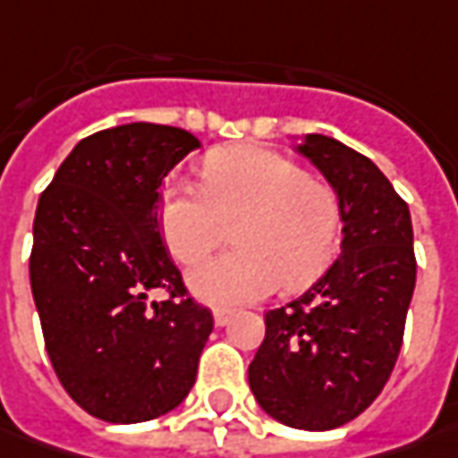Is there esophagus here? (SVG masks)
Returning a JSON list of instances; mask_svg holds the SVG:
<instances>
[{
  "mask_svg": "<svg viewBox=\"0 0 458 458\" xmlns=\"http://www.w3.org/2000/svg\"><path fill=\"white\" fill-rule=\"evenodd\" d=\"M235 311L230 307H215L213 309V317H215V324L217 327H223V324H228L230 322V317H233Z\"/></svg>",
  "mask_w": 458,
  "mask_h": 458,
  "instance_id": "34e87169",
  "label": "esophagus"
}]
</instances>
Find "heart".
<instances>
[{"label": "heart", "mask_w": 458, "mask_h": 458, "mask_svg": "<svg viewBox=\"0 0 458 458\" xmlns=\"http://www.w3.org/2000/svg\"><path fill=\"white\" fill-rule=\"evenodd\" d=\"M205 187L172 182L159 202V228L180 263H195L225 238L223 253L190 271V286L213 304H245L278 286L301 289L332 263L342 233L337 190L284 154L241 147L210 154Z\"/></svg>", "instance_id": "b5f03b06"}]
</instances>
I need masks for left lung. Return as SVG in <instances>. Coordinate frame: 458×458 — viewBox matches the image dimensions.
Listing matches in <instances>:
<instances>
[{
    "mask_svg": "<svg viewBox=\"0 0 458 458\" xmlns=\"http://www.w3.org/2000/svg\"><path fill=\"white\" fill-rule=\"evenodd\" d=\"M299 151L337 190L342 253L299 299L266 311L248 383L268 416L329 431L360 416L395 368L416 289L413 225L368 157L322 134Z\"/></svg>",
    "mask_w": 458,
    "mask_h": 458,
    "instance_id": "8db88e82",
    "label": "left lung"
}]
</instances>
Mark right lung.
<instances>
[{
    "label": "right lung",
    "instance_id": "obj_1",
    "mask_svg": "<svg viewBox=\"0 0 458 458\" xmlns=\"http://www.w3.org/2000/svg\"><path fill=\"white\" fill-rule=\"evenodd\" d=\"M199 141L162 123L86 136L38 202L30 284L60 386L90 416L139 423L177 408L213 332L159 235V187ZM165 302L146 304L149 291Z\"/></svg>",
    "mask_w": 458,
    "mask_h": 458
}]
</instances>
